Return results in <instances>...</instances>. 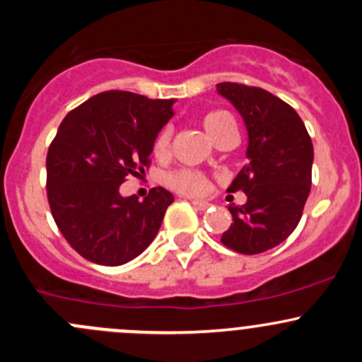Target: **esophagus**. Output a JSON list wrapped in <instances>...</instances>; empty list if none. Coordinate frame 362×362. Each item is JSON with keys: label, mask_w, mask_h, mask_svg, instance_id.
Instances as JSON below:
<instances>
[{"label": "esophagus", "mask_w": 362, "mask_h": 362, "mask_svg": "<svg viewBox=\"0 0 362 362\" xmlns=\"http://www.w3.org/2000/svg\"><path fill=\"white\" fill-rule=\"evenodd\" d=\"M192 206L198 208V210H206L208 206H210V203L208 202H199V199H192Z\"/></svg>", "instance_id": "obj_1"}]
</instances>
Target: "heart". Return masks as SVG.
<instances>
[{
    "label": "heart",
    "mask_w": 362,
    "mask_h": 362,
    "mask_svg": "<svg viewBox=\"0 0 362 362\" xmlns=\"http://www.w3.org/2000/svg\"><path fill=\"white\" fill-rule=\"evenodd\" d=\"M231 115L228 112H210L203 117V127L206 131L208 136L211 140L221 134V131L224 129L226 124L231 122ZM170 147V129H163L156 138L154 144V151L158 154H164ZM168 184L170 187H173L175 191L182 192V194H189V196H203L210 191V180L204 177L203 173L196 170H177L168 177Z\"/></svg>",
    "instance_id": "b5f03b06"
}]
</instances>
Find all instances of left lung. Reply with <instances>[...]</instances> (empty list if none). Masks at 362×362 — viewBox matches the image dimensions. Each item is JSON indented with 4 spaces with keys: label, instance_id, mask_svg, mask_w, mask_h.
Returning <instances> with one entry per match:
<instances>
[{
    "label": "left lung",
    "instance_id": "left-lung-1",
    "mask_svg": "<svg viewBox=\"0 0 362 362\" xmlns=\"http://www.w3.org/2000/svg\"><path fill=\"white\" fill-rule=\"evenodd\" d=\"M240 112L249 133L247 164L228 191L247 203L231 204L233 222L221 242L240 254H261L289 238L312 187L313 145L301 117L275 94L245 83H217Z\"/></svg>",
    "mask_w": 362,
    "mask_h": 362
}]
</instances>
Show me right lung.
Instances as JSON below:
<instances>
[{"mask_svg": "<svg viewBox=\"0 0 362 362\" xmlns=\"http://www.w3.org/2000/svg\"><path fill=\"white\" fill-rule=\"evenodd\" d=\"M175 100L127 90L89 98L61 122L47 152V198L57 228L87 261L120 266L158 235L173 194L151 189L144 202L124 198L127 175L151 164L154 141L173 117Z\"/></svg>", "mask_w": 362, "mask_h": 362, "instance_id": "add662e5", "label": "right lung"}]
</instances>
